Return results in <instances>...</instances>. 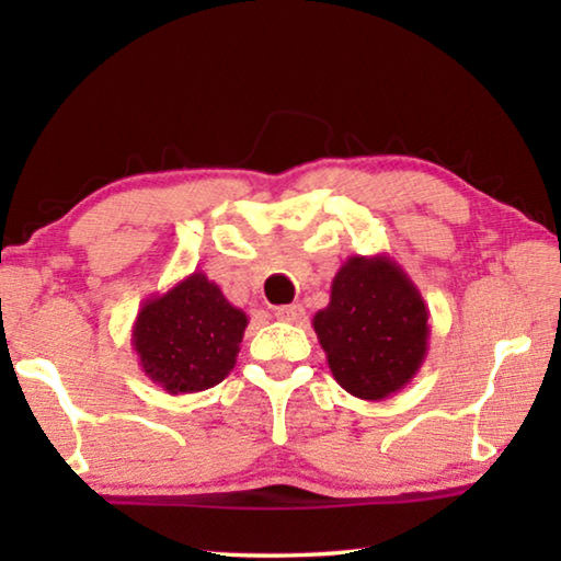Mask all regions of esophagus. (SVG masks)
<instances>
[{"instance_id": "obj_1", "label": "esophagus", "mask_w": 561, "mask_h": 561, "mask_svg": "<svg viewBox=\"0 0 561 561\" xmlns=\"http://www.w3.org/2000/svg\"><path fill=\"white\" fill-rule=\"evenodd\" d=\"M304 317V309L299 304H287V307H277V319L287 321V324H297V321Z\"/></svg>"}]
</instances>
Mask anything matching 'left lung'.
<instances>
[{
  "mask_svg": "<svg viewBox=\"0 0 561 561\" xmlns=\"http://www.w3.org/2000/svg\"><path fill=\"white\" fill-rule=\"evenodd\" d=\"M431 311L388 254H354L331 282L329 307L311 319L336 383L360 401H383L421 371Z\"/></svg>",
  "mask_w": 561,
  "mask_h": 561,
  "instance_id": "obj_1",
  "label": "left lung"
}]
</instances>
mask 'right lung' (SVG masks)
Listing matches in <instances>:
<instances>
[{
	"instance_id": "add662e5",
	"label": "right lung",
	"mask_w": 561,
	"mask_h": 561,
	"mask_svg": "<svg viewBox=\"0 0 561 561\" xmlns=\"http://www.w3.org/2000/svg\"><path fill=\"white\" fill-rule=\"evenodd\" d=\"M244 329V311L232 307L207 274L193 272L144 301L130 344L140 371L163 391L197 393L232 371Z\"/></svg>"
}]
</instances>
